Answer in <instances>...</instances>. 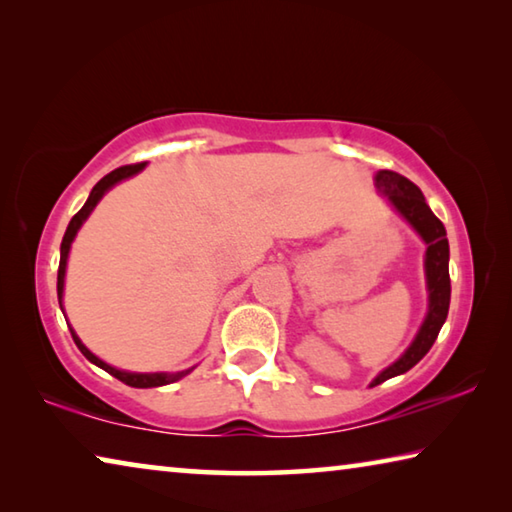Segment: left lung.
Instances as JSON below:
<instances>
[{
    "label": "left lung",
    "instance_id": "8db88e82",
    "mask_svg": "<svg viewBox=\"0 0 512 512\" xmlns=\"http://www.w3.org/2000/svg\"><path fill=\"white\" fill-rule=\"evenodd\" d=\"M375 185L381 194L388 196V201L395 205V210L418 230V235L424 239V244H427L424 268H427L429 314L424 318L411 348L406 350L393 366H388L381 372V375L372 381V386L411 370L415 363L431 350V345L438 339L440 327L445 323L449 311V298H452V282H449V241L443 221L429 210V205L424 201L418 185H413L409 178L400 176V173L388 169L379 171L375 176Z\"/></svg>",
    "mask_w": 512,
    "mask_h": 512
}]
</instances>
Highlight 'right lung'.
Segmentation results:
<instances>
[{"instance_id":"obj_1","label":"right lung","mask_w":512,"mask_h":512,"mask_svg":"<svg viewBox=\"0 0 512 512\" xmlns=\"http://www.w3.org/2000/svg\"><path fill=\"white\" fill-rule=\"evenodd\" d=\"M144 164H146V162L126 164V167H119V169H115V171H110L108 176H103V178L99 180V183L92 187L90 198H88V201H85V205L81 207L79 212H76V214L72 216V221H69L67 230H65L63 244H60V264H58V302L63 300V284H65L67 253H69V246H72V241H74V237H76V232H79V228L83 225V221L88 219L90 212L94 210V205H97V203L101 201V196L106 194L112 185H117L119 180L131 178V176H135L137 171H142V169H144ZM69 332H72V339H74V343H76V345H79V350L83 352V357H85V359L92 361L94 366H99V368H103L106 372H110V375H112V377H117L119 381H124L126 386H133V388H155V386L173 384V381L183 379L185 375H189V372H192V368H189V370H180V372H124V370H117V368L108 366V363H103L99 357H94V354H92V352H90L88 348H85V345L81 343L79 336L74 334V329H69Z\"/></svg>"}]
</instances>
